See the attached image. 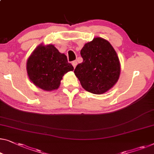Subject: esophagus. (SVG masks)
Returning <instances> with one entry per match:
<instances>
[{"mask_svg": "<svg viewBox=\"0 0 154 154\" xmlns=\"http://www.w3.org/2000/svg\"><path fill=\"white\" fill-rule=\"evenodd\" d=\"M72 65H73V67L75 68V66H76V65H77V61H76V60L73 61V62H72Z\"/></svg>", "mask_w": 154, "mask_h": 154, "instance_id": "esophagus-1", "label": "esophagus"}]
</instances>
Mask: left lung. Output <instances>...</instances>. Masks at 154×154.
I'll return each instance as SVG.
<instances>
[{
  "label": "left lung",
  "mask_w": 154,
  "mask_h": 154,
  "mask_svg": "<svg viewBox=\"0 0 154 154\" xmlns=\"http://www.w3.org/2000/svg\"><path fill=\"white\" fill-rule=\"evenodd\" d=\"M83 62L74 73L86 91L95 94L106 92L116 84L120 75V63L117 53L110 42L95 37L81 51Z\"/></svg>",
  "instance_id": "obj_1"
}]
</instances>
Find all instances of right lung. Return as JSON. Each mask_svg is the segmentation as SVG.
Segmentation results:
<instances>
[{"instance_id":"right-lung-1","label":"right lung","mask_w":154,"mask_h":154,"mask_svg":"<svg viewBox=\"0 0 154 154\" xmlns=\"http://www.w3.org/2000/svg\"><path fill=\"white\" fill-rule=\"evenodd\" d=\"M26 69L29 79L37 88L52 91L59 88L63 75L73 67L66 55L52 44H40L28 57Z\"/></svg>"}]
</instances>
